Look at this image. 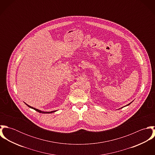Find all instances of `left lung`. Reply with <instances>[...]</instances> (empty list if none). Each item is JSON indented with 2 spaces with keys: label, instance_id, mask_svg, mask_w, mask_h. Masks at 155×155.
Instances as JSON below:
<instances>
[{
  "label": "left lung",
  "instance_id": "obj_1",
  "mask_svg": "<svg viewBox=\"0 0 155 155\" xmlns=\"http://www.w3.org/2000/svg\"><path fill=\"white\" fill-rule=\"evenodd\" d=\"M131 103H132V102H131ZM131 103H129V104H127V106H128V105H130V104H131Z\"/></svg>",
  "mask_w": 155,
  "mask_h": 155
}]
</instances>
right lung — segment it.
<instances>
[{"mask_svg": "<svg viewBox=\"0 0 155 155\" xmlns=\"http://www.w3.org/2000/svg\"><path fill=\"white\" fill-rule=\"evenodd\" d=\"M25 104H26V105H27L28 107H29L30 108H31V109H34V110H35L37 111H38V112H39V113H53V112H55V111H57L54 110L52 111H43L38 110V109H36V108H34V107H31V106H28V104H27L26 103H25Z\"/></svg>", "mask_w": 155, "mask_h": 155, "instance_id": "1", "label": "right lung"}]
</instances>
